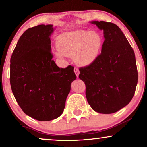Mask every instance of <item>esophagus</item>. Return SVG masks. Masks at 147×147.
<instances>
[{
    "mask_svg": "<svg viewBox=\"0 0 147 147\" xmlns=\"http://www.w3.org/2000/svg\"><path fill=\"white\" fill-rule=\"evenodd\" d=\"M74 72H75L76 76H77V78H78V76H79V74H80V71H79V69H78V67H75L74 68Z\"/></svg>",
    "mask_w": 147,
    "mask_h": 147,
    "instance_id": "34e87169",
    "label": "esophagus"
}]
</instances>
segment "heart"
Returning <instances> with one entry per match:
<instances>
[{"label":"heart","mask_w":147,"mask_h":147,"mask_svg":"<svg viewBox=\"0 0 147 147\" xmlns=\"http://www.w3.org/2000/svg\"><path fill=\"white\" fill-rule=\"evenodd\" d=\"M103 43V38L96 32L84 30L65 32L57 38L58 49L55 53L60 58L74 55L76 63L88 66L98 59Z\"/></svg>","instance_id":"heart-1"}]
</instances>
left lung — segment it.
Instances as JSON below:
<instances>
[{"instance_id":"8db88e82","label":"left lung","mask_w":147,"mask_h":147,"mask_svg":"<svg viewBox=\"0 0 147 147\" xmlns=\"http://www.w3.org/2000/svg\"><path fill=\"white\" fill-rule=\"evenodd\" d=\"M104 31L101 53L94 63L80 68L79 78L86 84V96L94 111L112 114L133 98L138 82L135 55L117 25L93 21Z\"/></svg>"}]
</instances>
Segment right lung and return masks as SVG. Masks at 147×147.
I'll return each instance as SVG.
<instances>
[{
    "label": "right lung",
    "instance_id": "1",
    "mask_svg": "<svg viewBox=\"0 0 147 147\" xmlns=\"http://www.w3.org/2000/svg\"><path fill=\"white\" fill-rule=\"evenodd\" d=\"M52 25L29 28L19 38L11 58L12 92L23 111L34 119L49 121L61 115L76 79L73 66L59 68L52 59Z\"/></svg>",
    "mask_w": 147,
    "mask_h": 147
}]
</instances>
